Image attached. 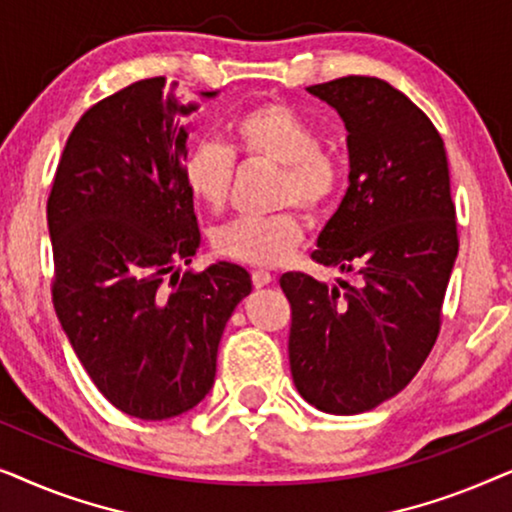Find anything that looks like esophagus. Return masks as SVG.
Listing matches in <instances>:
<instances>
[{
	"instance_id": "esophagus-1",
	"label": "esophagus",
	"mask_w": 512,
	"mask_h": 512,
	"mask_svg": "<svg viewBox=\"0 0 512 512\" xmlns=\"http://www.w3.org/2000/svg\"><path fill=\"white\" fill-rule=\"evenodd\" d=\"M251 282H254L256 289H261V286H268L272 282V275L268 270H254L251 272Z\"/></svg>"
}]
</instances>
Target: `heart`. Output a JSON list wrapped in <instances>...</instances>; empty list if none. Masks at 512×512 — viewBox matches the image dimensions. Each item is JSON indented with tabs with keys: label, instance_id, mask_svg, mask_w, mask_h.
Masks as SVG:
<instances>
[{
	"label": "heart",
	"instance_id": "heart-1",
	"mask_svg": "<svg viewBox=\"0 0 512 512\" xmlns=\"http://www.w3.org/2000/svg\"><path fill=\"white\" fill-rule=\"evenodd\" d=\"M235 151L247 160L279 165L277 205H300L321 214L333 205L345 184V165L338 153L321 146L314 125L289 104L258 102L233 121ZM235 151L216 139H198L186 151L181 179L202 205L219 209L228 198L235 174ZM305 223L296 207L268 216H244L214 233L221 256L249 265H279L303 242Z\"/></svg>",
	"mask_w": 512,
	"mask_h": 512
}]
</instances>
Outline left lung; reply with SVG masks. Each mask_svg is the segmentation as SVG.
I'll use <instances>...</instances> for the list:
<instances>
[{"label":"left lung","mask_w":512,"mask_h":512,"mask_svg":"<svg viewBox=\"0 0 512 512\" xmlns=\"http://www.w3.org/2000/svg\"><path fill=\"white\" fill-rule=\"evenodd\" d=\"M347 128L349 188L312 261L354 272L328 286L286 272L293 384L314 408L359 415L396 396L436 345L459 251L445 144L429 116L375 76L307 88Z\"/></svg>","instance_id":"8db88e82"}]
</instances>
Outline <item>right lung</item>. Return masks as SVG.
<instances>
[{"instance_id": "1", "label": "right lung", "mask_w": 512, "mask_h": 512, "mask_svg": "<svg viewBox=\"0 0 512 512\" xmlns=\"http://www.w3.org/2000/svg\"><path fill=\"white\" fill-rule=\"evenodd\" d=\"M193 109L165 76L93 104L67 139L46 205L55 314L100 394L153 422L207 396L223 328L251 291L233 263L177 270L200 247L181 179Z\"/></svg>"}]
</instances>
